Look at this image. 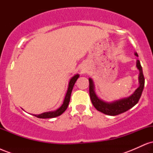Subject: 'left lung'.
Masks as SVG:
<instances>
[{"label": "left lung", "instance_id": "obj_1", "mask_svg": "<svg viewBox=\"0 0 153 153\" xmlns=\"http://www.w3.org/2000/svg\"><path fill=\"white\" fill-rule=\"evenodd\" d=\"M134 54L137 57H138V54L137 52H135ZM136 66L140 71L138 78L139 83H140L139 87L129 97L117 100V101H113V102H106V101H103V100L100 99L95 93L94 81L91 78L88 79L89 94H90L91 102H92L95 108L99 111L102 112L106 115L116 116L127 111L138 103L139 100L141 97L142 93H143L144 85H145V78H144L143 75V68H142L140 62L138 59L137 60Z\"/></svg>", "mask_w": 153, "mask_h": 153}]
</instances>
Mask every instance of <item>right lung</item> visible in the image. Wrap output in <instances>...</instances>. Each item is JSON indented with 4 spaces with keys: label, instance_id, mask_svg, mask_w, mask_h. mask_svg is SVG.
Here are the masks:
<instances>
[{
    "label": "right lung",
    "instance_id": "1",
    "mask_svg": "<svg viewBox=\"0 0 153 153\" xmlns=\"http://www.w3.org/2000/svg\"><path fill=\"white\" fill-rule=\"evenodd\" d=\"M78 78H79V75L77 74V75H75L70 80L69 85H68V91H67L64 101H63L62 106L59 107V108H57V109L55 111H53L45 112V113L41 114H38V115L34 114V116L36 117L37 118H40V119H48V118H54V117H58V116L62 114L63 112L67 109V108H68V104H69V102H70V100H71L72 91H73V86H74L75 82H76L77 79Z\"/></svg>",
    "mask_w": 153,
    "mask_h": 153
}]
</instances>
